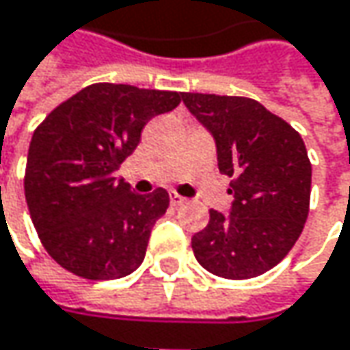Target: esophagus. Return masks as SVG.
I'll use <instances>...</instances> for the list:
<instances>
[{"mask_svg": "<svg viewBox=\"0 0 350 350\" xmlns=\"http://www.w3.org/2000/svg\"><path fill=\"white\" fill-rule=\"evenodd\" d=\"M170 202H172V206H182V204H186V198L174 192V194H170Z\"/></svg>", "mask_w": 350, "mask_h": 350, "instance_id": "1", "label": "esophagus"}]
</instances>
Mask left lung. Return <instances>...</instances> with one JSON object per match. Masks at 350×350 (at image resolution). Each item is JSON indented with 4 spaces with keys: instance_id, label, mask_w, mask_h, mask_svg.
I'll list each match as a JSON object with an SVG mask.
<instances>
[{
    "instance_id": "obj_1",
    "label": "left lung",
    "mask_w": 350,
    "mask_h": 350,
    "mask_svg": "<svg viewBox=\"0 0 350 350\" xmlns=\"http://www.w3.org/2000/svg\"><path fill=\"white\" fill-rule=\"evenodd\" d=\"M182 101L213 133L235 196L231 215L211 211L192 237L194 257L219 278H257L290 253L308 219L312 164L304 139L255 99L182 93Z\"/></svg>"
}]
</instances>
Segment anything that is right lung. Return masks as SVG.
Returning <instances> with one entry per match:
<instances>
[{"mask_svg": "<svg viewBox=\"0 0 350 350\" xmlns=\"http://www.w3.org/2000/svg\"><path fill=\"white\" fill-rule=\"evenodd\" d=\"M180 101L176 91L95 83L36 127L24 192L38 237L58 265L85 280H117L142 265L170 196L164 188L133 194L113 174L137 148L144 125Z\"/></svg>", "mask_w": 350, "mask_h": 350, "instance_id": "1", "label": "right lung"}]
</instances>
